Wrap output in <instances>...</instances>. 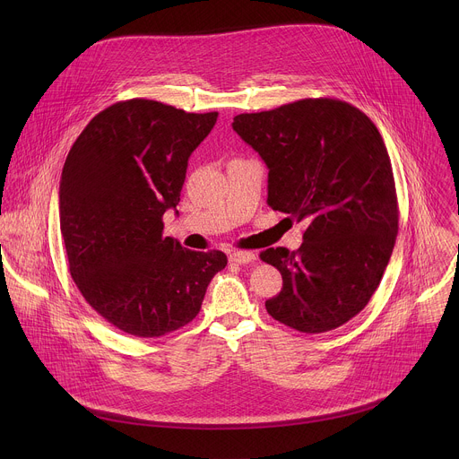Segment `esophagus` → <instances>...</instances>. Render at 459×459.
I'll use <instances>...</instances> for the list:
<instances>
[{
    "mask_svg": "<svg viewBox=\"0 0 459 459\" xmlns=\"http://www.w3.org/2000/svg\"><path fill=\"white\" fill-rule=\"evenodd\" d=\"M230 261H234V264H239V265L254 264V261H255V254L250 252V250H234V252L230 254Z\"/></svg>",
    "mask_w": 459,
    "mask_h": 459,
    "instance_id": "esophagus-1",
    "label": "esophagus"
}]
</instances>
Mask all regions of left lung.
<instances>
[{
    "label": "left lung",
    "mask_w": 459,
    "mask_h": 459,
    "mask_svg": "<svg viewBox=\"0 0 459 459\" xmlns=\"http://www.w3.org/2000/svg\"><path fill=\"white\" fill-rule=\"evenodd\" d=\"M232 128L269 169V207L307 225L298 250L259 254L283 278L267 312L307 334L338 329L370 301L396 243V185L379 130L331 98L239 114Z\"/></svg>",
    "instance_id": "8db88e82"
}]
</instances>
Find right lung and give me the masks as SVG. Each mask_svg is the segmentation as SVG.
Segmentation results:
<instances>
[{
  "label": "right lung",
  "mask_w": 459,
  "mask_h": 459,
  "mask_svg": "<svg viewBox=\"0 0 459 459\" xmlns=\"http://www.w3.org/2000/svg\"><path fill=\"white\" fill-rule=\"evenodd\" d=\"M216 119L218 112L154 100L119 101L91 119L65 160L59 229L71 276L85 301L126 334L181 329L227 265L221 250L195 252L163 236L188 158Z\"/></svg>",
  "instance_id": "right-lung-1"
}]
</instances>
